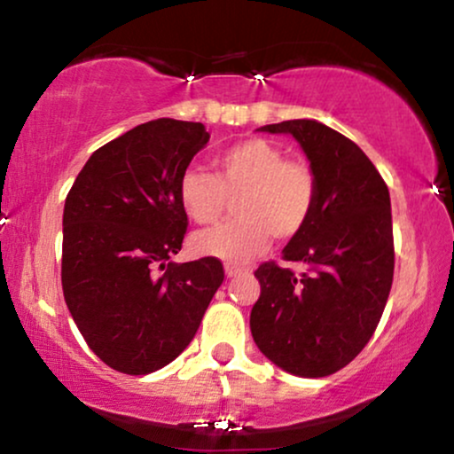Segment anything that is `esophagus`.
Segmentation results:
<instances>
[{
  "mask_svg": "<svg viewBox=\"0 0 454 454\" xmlns=\"http://www.w3.org/2000/svg\"><path fill=\"white\" fill-rule=\"evenodd\" d=\"M226 278H237V275H241V273H245V270H249V269H245V267H239V264H226Z\"/></svg>",
  "mask_w": 454,
  "mask_h": 454,
  "instance_id": "esophagus-1",
  "label": "esophagus"
}]
</instances>
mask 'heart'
Returning <instances> with one entry per match:
<instances>
[{
  "label": "heart",
  "mask_w": 454,
  "mask_h": 454,
  "mask_svg": "<svg viewBox=\"0 0 454 454\" xmlns=\"http://www.w3.org/2000/svg\"><path fill=\"white\" fill-rule=\"evenodd\" d=\"M215 173L185 168L179 200L192 222L213 223L234 198L237 220L194 234L192 247L223 262H245L267 249L270 237L294 239L309 223L317 200V176L309 161L286 158L267 138H245L223 149Z\"/></svg>",
  "instance_id": "heart-1"
}]
</instances>
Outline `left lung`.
I'll return each mask as SVG.
<instances>
[{"label": "left lung", "instance_id": "1", "mask_svg": "<svg viewBox=\"0 0 454 454\" xmlns=\"http://www.w3.org/2000/svg\"><path fill=\"white\" fill-rule=\"evenodd\" d=\"M260 129L299 140L316 170L317 200L284 247V260L307 270L260 264L249 328L284 372L325 378L358 356L387 307L395 270L388 187L361 147L325 123L290 119Z\"/></svg>", "mask_w": 454, "mask_h": 454}]
</instances>
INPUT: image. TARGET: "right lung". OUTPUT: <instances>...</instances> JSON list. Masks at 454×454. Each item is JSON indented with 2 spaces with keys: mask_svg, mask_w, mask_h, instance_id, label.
<instances>
[{
  "mask_svg": "<svg viewBox=\"0 0 454 454\" xmlns=\"http://www.w3.org/2000/svg\"><path fill=\"white\" fill-rule=\"evenodd\" d=\"M207 143L202 123H140L93 151L67 192L64 299L114 372L145 376L175 361L222 286L217 258L168 262L187 231L179 176Z\"/></svg>",
  "mask_w": 454,
  "mask_h": 454,
  "instance_id": "right-lung-1",
  "label": "right lung"
}]
</instances>
